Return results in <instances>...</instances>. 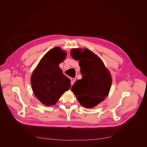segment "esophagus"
<instances>
[{"label": "esophagus", "instance_id": "esophagus-1", "mask_svg": "<svg viewBox=\"0 0 147 147\" xmlns=\"http://www.w3.org/2000/svg\"><path fill=\"white\" fill-rule=\"evenodd\" d=\"M70 80H71V86H73V84H74V82H75V79H74V78H71Z\"/></svg>", "mask_w": 147, "mask_h": 147}]
</instances>
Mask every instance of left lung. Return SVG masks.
Listing matches in <instances>:
<instances>
[{
	"mask_svg": "<svg viewBox=\"0 0 147 147\" xmlns=\"http://www.w3.org/2000/svg\"><path fill=\"white\" fill-rule=\"evenodd\" d=\"M71 55L79 60L82 79L76 82L71 90L84 107L91 109L108 96L111 86V74L101 59L88 49H73Z\"/></svg>",
	"mask_w": 147,
	"mask_h": 147,
	"instance_id": "1",
	"label": "left lung"
}]
</instances>
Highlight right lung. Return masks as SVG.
Returning a JSON list of instances; mask_svg holds the SVG:
<instances>
[{
  "mask_svg": "<svg viewBox=\"0 0 147 147\" xmlns=\"http://www.w3.org/2000/svg\"><path fill=\"white\" fill-rule=\"evenodd\" d=\"M67 57L60 47L49 51L40 59L31 76V84L35 96L46 106L56 104L71 87L70 80L59 67Z\"/></svg>",
  "mask_w": 147,
  "mask_h": 147,
  "instance_id": "obj_1",
  "label": "right lung"
}]
</instances>
